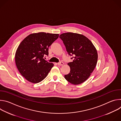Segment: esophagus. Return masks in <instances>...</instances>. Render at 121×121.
Segmentation results:
<instances>
[{
    "mask_svg": "<svg viewBox=\"0 0 121 121\" xmlns=\"http://www.w3.org/2000/svg\"><path fill=\"white\" fill-rule=\"evenodd\" d=\"M63 64H64V63L63 62H60L57 63V65H63Z\"/></svg>",
    "mask_w": 121,
    "mask_h": 121,
    "instance_id": "34e87169",
    "label": "esophagus"
}]
</instances>
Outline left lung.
<instances>
[{"label": "left lung", "mask_w": 121, "mask_h": 121, "mask_svg": "<svg viewBox=\"0 0 121 121\" xmlns=\"http://www.w3.org/2000/svg\"><path fill=\"white\" fill-rule=\"evenodd\" d=\"M60 38L73 61L67 65L70 72L65 75V79L74 85L80 84L91 76L97 65L98 54L92 42L86 36L76 33L61 34Z\"/></svg>", "instance_id": "obj_1"}]
</instances>
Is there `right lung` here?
<instances>
[{"mask_svg": "<svg viewBox=\"0 0 121 121\" xmlns=\"http://www.w3.org/2000/svg\"><path fill=\"white\" fill-rule=\"evenodd\" d=\"M58 34L38 32L30 34L20 44L15 54V62L21 75L28 81L37 83L43 80L54 66L44 59L48 48Z\"/></svg>", "mask_w": 121, "mask_h": 121, "instance_id": "obj_1", "label": "right lung"}]
</instances>
